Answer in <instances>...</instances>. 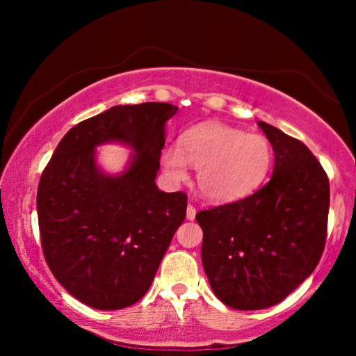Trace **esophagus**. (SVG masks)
<instances>
[{"instance_id": "obj_1", "label": "esophagus", "mask_w": 356, "mask_h": 356, "mask_svg": "<svg viewBox=\"0 0 356 356\" xmlns=\"http://www.w3.org/2000/svg\"><path fill=\"white\" fill-rule=\"evenodd\" d=\"M195 212H197V209H195V206H192V204H189V206H187V219L194 220L195 219Z\"/></svg>"}]
</instances>
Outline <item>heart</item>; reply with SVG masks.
<instances>
[{
  "label": "heart",
  "instance_id": "b5f03b06",
  "mask_svg": "<svg viewBox=\"0 0 356 356\" xmlns=\"http://www.w3.org/2000/svg\"><path fill=\"white\" fill-rule=\"evenodd\" d=\"M273 149L261 134H246L222 124H204L187 130L181 147L162 152V167L170 181H184L189 164L197 167L199 189L209 201H238L266 177Z\"/></svg>",
  "mask_w": 356,
  "mask_h": 356
}]
</instances>
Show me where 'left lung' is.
I'll use <instances>...</instances> for the list:
<instances>
[{"label":"left lung","instance_id":"8db88e82","mask_svg":"<svg viewBox=\"0 0 356 356\" xmlns=\"http://www.w3.org/2000/svg\"><path fill=\"white\" fill-rule=\"evenodd\" d=\"M275 150L269 182L248 197L195 214L202 266L214 295L236 309L283 301L320 263L330 181L303 142L259 122Z\"/></svg>","mask_w":356,"mask_h":356}]
</instances>
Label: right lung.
Returning a JSON list of instances; mask_svg holds the SVG:
<instances>
[{
  "label": "right lung",
  "mask_w": 356,
  "mask_h": 356,
  "mask_svg": "<svg viewBox=\"0 0 356 356\" xmlns=\"http://www.w3.org/2000/svg\"><path fill=\"white\" fill-rule=\"evenodd\" d=\"M177 107L162 102L117 105L72 127L43 169L36 194L44 261L81 303L122 309L149 291L174 232L186 219V192L155 186L164 124ZM132 145L127 172L107 178L95 145Z\"/></svg>",
  "instance_id": "1"
}]
</instances>
